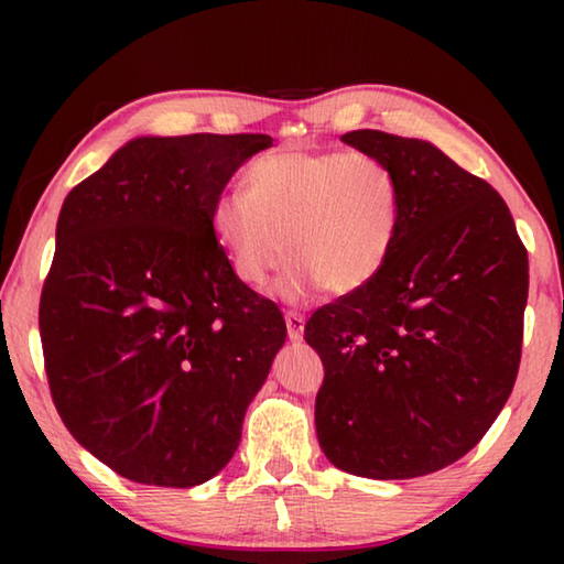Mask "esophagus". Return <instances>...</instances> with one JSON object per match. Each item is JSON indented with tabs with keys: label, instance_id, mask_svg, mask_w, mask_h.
I'll list each match as a JSON object with an SVG mask.
<instances>
[{
	"label": "esophagus",
	"instance_id": "1",
	"mask_svg": "<svg viewBox=\"0 0 564 564\" xmlns=\"http://www.w3.org/2000/svg\"><path fill=\"white\" fill-rule=\"evenodd\" d=\"M285 328H289V338L295 343L303 338V328H305V318L301 316V313H293L289 311L285 313Z\"/></svg>",
	"mask_w": 564,
	"mask_h": 564
}]
</instances>
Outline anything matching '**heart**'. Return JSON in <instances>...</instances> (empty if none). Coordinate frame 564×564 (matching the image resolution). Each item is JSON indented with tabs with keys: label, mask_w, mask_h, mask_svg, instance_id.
Masks as SVG:
<instances>
[{
	"label": "heart",
	"mask_w": 564,
	"mask_h": 564,
	"mask_svg": "<svg viewBox=\"0 0 564 564\" xmlns=\"http://www.w3.org/2000/svg\"><path fill=\"white\" fill-rule=\"evenodd\" d=\"M403 224L398 176L386 161L350 151H275L246 171L243 191L208 214L234 273L259 289L293 253L281 295L356 293L383 273Z\"/></svg>",
	"instance_id": "obj_1"
}]
</instances>
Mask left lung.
Wrapping results in <instances>:
<instances>
[{
  "label": "left lung",
  "instance_id": "8db88e82",
  "mask_svg": "<svg viewBox=\"0 0 564 564\" xmlns=\"http://www.w3.org/2000/svg\"><path fill=\"white\" fill-rule=\"evenodd\" d=\"M340 141L393 169L403 224L383 273L305 323L326 368L316 433L340 470L410 480L460 460L508 403L528 251L498 191L431 141L373 129Z\"/></svg>",
  "mask_w": 564,
  "mask_h": 564
}]
</instances>
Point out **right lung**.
<instances>
[{"label":"right lung","instance_id":"right-lung-1","mask_svg":"<svg viewBox=\"0 0 564 564\" xmlns=\"http://www.w3.org/2000/svg\"><path fill=\"white\" fill-rule=\"evenodd\" d=\"M265 133L137 137L64 198L40 301L54 405L127 480L194 488L231 460L285 343L208 214Z\"/></svg>","mask_w":564,"mask_h":564}]
</instances>
